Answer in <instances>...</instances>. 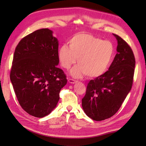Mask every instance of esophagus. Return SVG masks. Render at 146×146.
I'll return each instance as SVG.
<instances>
[{
	"instance_id": "esophagus-1",
	"label": "esophagus",
	"mask_w": 146,
	"mask_h": 146,
	"mask_svg": "<svg viewBox=\"0 0 146 146\" xmlns=\"http://www.w3.org/2000/svg\"><path fill=\"white\" fill-rule=\"evenodd\" d=\"M77 81H76V80H73V79H71L70 78L69 80H68V82H69L70 83H71V84H74V83H76Z\"/></svg>"
}]
</instances>
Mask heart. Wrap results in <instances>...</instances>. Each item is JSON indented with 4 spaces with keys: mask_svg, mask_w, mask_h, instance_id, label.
<instances>
[{
    "mask_svg": "<svg viewBox=\"0 0 146 146\" xmlns=\"http://www.w3.org/2000/svg\"><path fill=\"white\" fill-rule=\"evenodd\" d=\"M69 48L62 45L58 50V58L61 66L69 69L76 63L78 64L70 71V75L80 78L86 75L98 77L107 71L112 60L114 48L110 41H103L88 34H78L72 37Z\"/></svg>",
    "mask_w": 146,
    "mask_h": 146,
    "instance_id": "heart-1",
    "label": "heart"
}]
</instances>
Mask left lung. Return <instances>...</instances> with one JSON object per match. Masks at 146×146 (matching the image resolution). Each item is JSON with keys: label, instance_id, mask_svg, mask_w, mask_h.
I'll return each instance as SVG.
<instances>
[{"label": "left lung", "instance_id": "obj_1", "mask_svg": "<svg viewBox=\"0 0 146 146\" xmlns=\"http://www.w3.org/2000/svg\"><path fill=\"white\" fill-rule=\"evenodd\" d=\"M115 56L108 70L90 81L82 98L86 115L96 121L113 116L119 110L132 88L135 61L132 49L120 36Z\"/></svg>", "mask_w": 146, "mask_h": 146}]
</instances>
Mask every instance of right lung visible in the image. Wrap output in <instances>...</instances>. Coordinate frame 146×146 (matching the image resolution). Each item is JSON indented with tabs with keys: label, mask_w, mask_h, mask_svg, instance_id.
Instances as JSON below:
<instances>
[{
	"label": "right lung",
	"mask_w": 146,
	"mask_h": 146,
	"mask_svg": "<svg viewBox=\"0 0 146 146\" xmlns=\"http://www.w3.org/2000/svg\"><path fill=\"white\" fill-rule=\"evenodd\" d=\"M58 41L49 29L24 37L14 52L10 78L21 107L34 117L48 115L56 107L67 83L59 64Z\"/></svg>",
	"instance_id": "1"
}]
</instances>
